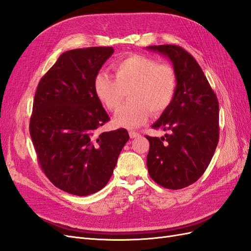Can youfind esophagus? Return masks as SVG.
<instances>
[{
	"label": "esophagus",
	"instance_id": "1",
	"mask_svg": "<svg viewBox=\"0 0 251 251\" xmlns=\"http://www.w3.org/2000/svg\"><path fill=\"white\" fill-rule=\"evenodd\" d=\"M128 135H130L131 138H136V137H139L140 134L137 132H134V131H130L128 132Z\"/></svg>",
	"mask_w": 251,
	"mask_h": 251
}]
</instances>
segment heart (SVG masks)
Returning a JSON list of instances; mask_svg holds the SVG:
<instances>
[{
	"instance_id": "b5f03b06",
	"label": "heart",
	"mask_w": 251,
	"mask_h": 251,
	"mask_svg": "<svg viewBox=\"0 0 251 251\" xmlns=\"http://www.w3.org/2000/svg\"><path fill=\"white\" fill-rule=\"evenodd\" d=\"M115 77L100 72L94 78L95 94L110 111H115L126 96L130 97L114 116L118 126L133 128L147 120L150 112L161 114L173 102L178 77L168 63L139 54L128 55L113 65Z\"/></svg>"
}]
</instances>
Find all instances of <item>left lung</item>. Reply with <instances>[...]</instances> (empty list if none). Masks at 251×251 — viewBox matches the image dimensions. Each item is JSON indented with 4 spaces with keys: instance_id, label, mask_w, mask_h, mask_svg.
<instances>
[{
    "instance_id": "1",
    "label": "left lung",
    "mask_w": 251,
    "mask_h": 251,
    "mask_svg": "<svg viewBox=\"0 0 251 251\" xmlns=\"http://www.w3.org/2000/svg\"><path fill=\"white\" fill-rule=\"evenodd\" d=\"M168 56L178 77L177 92L153 128L170 131L150 137L147 166L151 178L169 189H181L198 180L219 141V102L197 60L176 45L149 46Z\"/></svg>"
}]
</instances>
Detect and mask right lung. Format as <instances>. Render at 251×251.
<instances>
[{
	"label": "right lung",
	"mask_w": 251,
	"mask_h": 251,
	"mask_svg": "<svg viewBox=\"0 0 251 251\" xmlns=\"http://www.w3.org/2000/svg\"><path fill=\"white\" fill-rule=\"evenodd\" d=\"M113 52V47L66 51L36 89L29 132L37 161L68 194L88 196L104 187L130 138L126 128L97 131L110 117L95 94L94 78Z\"/></svg>",
	"instance_id": "obj_1"
}]
</instances>
